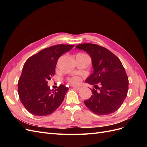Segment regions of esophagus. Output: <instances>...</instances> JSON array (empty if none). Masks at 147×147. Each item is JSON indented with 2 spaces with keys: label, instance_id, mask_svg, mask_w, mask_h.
<instances>
[{
  "label": "esophagus",
  "instance_id": "1",
  "mask_svg": "<svg viewBox=\"0 0 147 147\" xmlns=\"http://www.w3.org/2000/svg\"><path fill=\"white\" fill-rule=\"evenodd\" d=\"M73 88H74V89H75V90H78V91H79V90H81V87H80V86H73Z\"/></svg>",
  "mask_w": 147,
  "mask_h": 147
}]
</instances>
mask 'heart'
I'll return each mask as SVG.
<instances>
[{"label":"heart","instance_id":"obj_1","mask_svg":"<svg viewBox=\"0 0 147 147\" xmlns=\"http://www.w3.org/2000/svg\"><path fill=\"white\" fill-rule=\"evenodd\" d=\"M77 55H86L83 53H79ZM68 82L72 84H77L80 83L81 82V78L78 76H74L70 78H68Z\"/></svg>","mask_w":147,"mask_h":147}]
</instances>
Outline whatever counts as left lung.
I'll return each instance as SVG.
<instances>
[{"mask_svg": "<svg viewBox=\"0 0 147 147\" xmlns=\"http://www.w3.org/2000/svg\"><path fill=\"white\" fill-rule=\"evenodd\" d=\"M76 48L90 55L94 69L86 80L94 85L91 89L92 96L84 101V104L99 115L115 112L123 104L128 91V77L121 61L108 49L96 44H79Z\"/></svg>", "mask_w": 147, "mask_h": 147, "instance_id": "8db88e82", "label": "left lung"}]
</instances>
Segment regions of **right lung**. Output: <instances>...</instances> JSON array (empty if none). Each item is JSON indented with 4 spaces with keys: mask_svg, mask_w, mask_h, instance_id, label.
<instances>
[{
    "mask_svg": "<svg viewBox=\"0 0 147 147\" xmlns=\"http://www.w3.org/2000/svg\"><path fill=\"white\" fill-rule=\"evenodd\" d=\"M74 45H57L43 49L25 63L18 83L20 99L25 109L36 116H46L59 107L69 90L63 84L54 91L47 85L54 76L59 57Z\"/></svg>",
    "mask_w": 147,
    "mask_h": 147,
    "instance_id": "add662e5",
    "label": "right lung"
}]
</instances>
